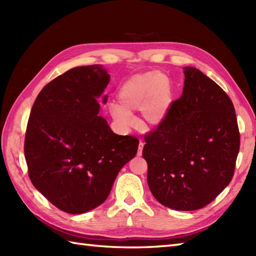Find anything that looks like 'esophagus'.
Instances as JSON below:
<instances>
[{"label": "esophagus", "instance_id": "34e87169", "mask_svg": "<svg viewBox=\"0 0 256 256\" xmlns=\"http://www.w3.org/2000/svg\"><path fill=\"white\" fill-rule=\"evenodd\" d=\"M143 148H144V142H142V140H140V144H138V156L142 155Z\"/></svg>", "mask_w": 256, "mask_h": 256}]
</instances>
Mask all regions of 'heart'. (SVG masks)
Returning a JSON list of instances; mask_svg holds the SVG:
<instances>
[{
  "label": "heart",
  "instance_id": "1",
  "mask_svg": "<svg viewBox=\"0 0 256 256\" xmlns=\"http://www.w3.org/2000/svg\"><path fill=\"white\" fill-rule=\"evenodd\" d=\"M118 101L110 104V113L120 126H133L135 111H140V121L145 126H157L165 121L172 104V81L156 70L135 74L121 86Z\"/></svg>",
  "mask_w": 256,
  "mask_h": 256
}]
</instances>
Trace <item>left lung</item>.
<instances>
[{"mask_svg":"<svg viewBox=\"0 0 256 256\" xmlns=\"http://www.w3.org/2000/svg\"><path fill=\"white\" fill-rule=\"evenodd\" d=\"M182 94L165 121L145 135L143 157L155 199L174 210L204 208L234 174L240 150L231 99L199 69L184 67Z\"/></svg>","mask_w":256,"mask_h":256,"instance_id":"1","label":"left lung"}]
</instances>
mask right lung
<instances>
[{
  "label": "right lung",
  "instance_id": "1",
  "mask_svg": "<svg viewBox=\"0 0 256 256\" xmlns=\"http://www.w3.org/2000/svg\"><path fill=\"white\" fill-rule=\"evenodd\" d=\"M108 81L101 64L72 68L46 84L32 108L24 144L28 176L67 214L104 202L118 172L138 153L136 138L113 133L98 116L96 99Z\"/></svg>",
  "mask_w": 256,
  "mask_h": 256
}]
</instances>
